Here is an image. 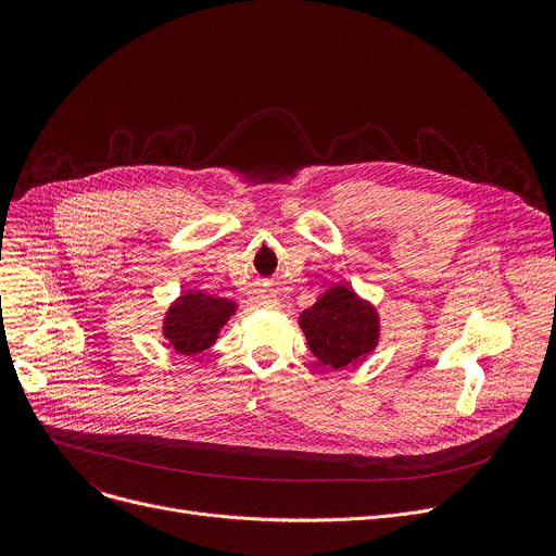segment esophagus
<instances>
[{
  "label": "esophagus",
  "mask_w": 556,
  "mask_h": 556,
  "mask_svg": "<svg viewBox=\"0 0 556 556\" xmlns=\"http://www.w3.org/2000/svg\"><path fill=\"white\" fill-rule=\"evenodd\" d=\"M264 303H266V305H275V303H277V299H268V301H264Z\"/></svg>",
  "instance_id": "1"
}]
</instances>
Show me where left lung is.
Returning <instances> with one entry per match:
<instances>
[{
	"mask_svg": "<svg viewBox=\"0 0 556 556\" xmlns=\"http://www.w3.org/2000/svg\"><path fill=\"white\" fill-rule=\"evenodd\" d=\"M299 326L312 354L332 369L363 361L378 343L376 309L345 286L330 288L312 307L303 309Z\"/></svg>",
	"mask_w": 556,
	"mask_h": 556,
	"instance_id": "1",
	"label": "left lung"
}]
</instances>
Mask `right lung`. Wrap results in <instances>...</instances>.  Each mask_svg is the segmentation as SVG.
I'll return each instance as SVG.
<instances>
[{
	"instance_id": "obj_1",
	"label": "right lung",
	"mask_w": 556,
	"mask_h": 556,
	"mask_svg": "<svg viewBox=\"0 0 556 556\" xmlns=\"http://www.w3.org/2000/svg\"><path fill=\"white\" fill-rule=\"evenodd\" d=\"M232 312V301L189 290L167 312L165 339H169L178 354H200L215 343L219 328Z\"/></svg>"
}]
</instances>
